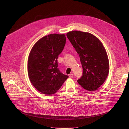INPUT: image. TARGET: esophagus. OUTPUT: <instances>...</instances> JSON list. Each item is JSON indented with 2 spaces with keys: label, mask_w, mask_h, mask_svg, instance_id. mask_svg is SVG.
Listing matches in <instances>:
<instances>
[{
  "label": "esophagus",
  "mask_w": 129,
  "mask_h": 129,
  "mask_svg": "<svg viewBox=\"0 0 129 129\" xmlns=\"http://www.w3.org/2000/svg\"><path fill=\"white\" fill-rule=\"evenodd\" d=\"M69 76H70V77H71V78L73 77V74H70V75H69Z\"/></svg>",
  "instance_id": "1"
}]
</instances>
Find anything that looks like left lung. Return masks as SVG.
<instances>
[{
  "label": "left lung",
  "instance_id": "8db88e82",
  "mask_svg": "<svg viewBox=\"0 0 129 129\" xmlns=\"http://www.w3.org/2000/svg\"><path fill=\"white\" fill-rule=\"evenodd\" d=\"M66 36L79 56L83 73L77 82L85 89L92 91L105 82L109 71V63L103 44L88 32L72 31Z\"/></svg>",
  "mask_w": 129,
  "mask_h": 129
}]
</instances>
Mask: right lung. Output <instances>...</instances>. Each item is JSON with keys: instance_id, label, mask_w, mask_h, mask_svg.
I'll list each match as a JSON object with an SVG mask.
<instances>
[{"instance_id": "obj_1", "label": "right lung", "mask_w": 129, "mask_h": 129, "mask_svg": "<svg viewBox=\"0 0 129 129\" xmlns=\"http://www.w3.org/2000/svg\"><path fill=\"white\" fill-rule=\"evenodd\" d=\"M66 39L65 35L46 36L36 42L30 53L29 77L33 86L43 94L55 93L69 77L60 72L57 63Z\"/></svg>"}]
</instances>
